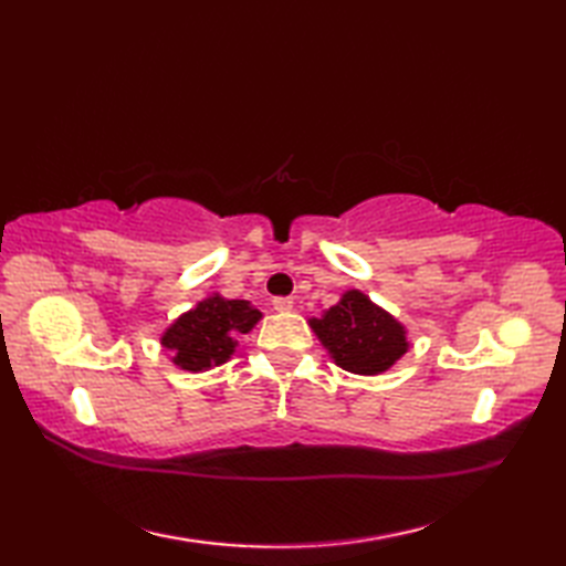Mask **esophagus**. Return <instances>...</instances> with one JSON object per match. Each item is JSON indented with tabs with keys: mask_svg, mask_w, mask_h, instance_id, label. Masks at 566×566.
I'll return each instance as SVG.
<instances>
[{
	"mask_svg": "<svg viewBox=\"0 0 566 566\" xmlns=\"http://www.w3.org/2000/svg\"><path fill=\"white\" fill-rule=\"evenodd\" d=\"M272 306H274V311H280V314H290V311L294 308V298H290V296H276L274 302H272Z\"/></svg>",
	"mask_w": 566,
	"mask_h": 566,
	"instance_id": "1",
	"label": "esophagus"
}]
</instances>
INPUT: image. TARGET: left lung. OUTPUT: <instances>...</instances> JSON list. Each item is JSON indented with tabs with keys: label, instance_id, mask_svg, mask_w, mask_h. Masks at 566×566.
<instances>
[{
	"label": "left lung",
	"instance_id": "obj_1",
	"mask_svg": "<svg viewBox=\"0 0 566 566\" xmlns=\"http://www.w3.org/2000/svg\"><path fill=\"white\" fill-rule=\"evenodd\" d=\"M308 326L333 363L353 375H381L408 350L401 323L357 290L345 292L338 304L323 311L321 318H311Z\"/></svg>",
	"mask_w": 566,
	"mask_h": 566
}]
</instances>
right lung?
Listing matches in <instances>:
<instances>
[{
  "instance_id": "add662e5",
  "label": "right lung",
  "mask_w": 566,
  "mask_h": 566,
  "mask_svg": "<svg viewBox=\"0 0 566 566\" xmlns=\"http://www.w3.org/2000/svg\"><path fill=\"white\" fill-rule=\"evenodd\" d=\"M260 318V311L245 298L211 294L179 316L163 333L160 343L179 369L203 371L228 363L235 353L238 335L250 333Z\"/></svg>"
}]
</instances>
